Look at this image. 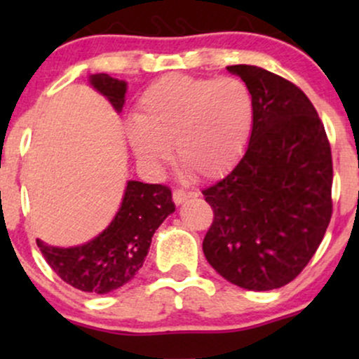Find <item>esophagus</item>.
<instances>
[{
	"instance_id": "obj_1",
	"label": "esophagus",
	"mask_w": 359,
	"mask_h": 359,
	"mask_svg": "<svg viewBox=\"0 0 359 359\" xmlns=\"http://www.w3.org/2000/svg\"><path fill=\"white\" fill-rule=\"evenodd\" d=\"M172 196H174V203L177 205H180L182 203H185V201H187L189 197H196L197 194L196 192H185V191H182V189H175Z\"/></svg>"
}]
</instances>
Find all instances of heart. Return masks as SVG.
<instances>
[{
  "instance_id": "1",
  "label": "heart",
  "mask_w": 359,
  "mask_h": 359,
  "mask_svg": "<svg viewBox=\"0 0 359 359\" xmlns=\"http://www.w3.org/2000/svg\"><path fill=\"white\" fill-rule=\"evenodd\" d=\"M253 128V97L236 77L199 79L172 74L140 96L126 140L142 165L155 168L174 148L192 179L224 175L241 158Z\"/></svg>"
}]
</instances>
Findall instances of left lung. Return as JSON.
<instances>
[{
  "instance_id": "obj_1",
  "label": "left lung",
  "mask_w": 359,
  "mask_h": 359,
  "mask_svg": "<svg viewBox=\"0 0 359 359\" xmlns=\"http://www.w3.org/2000/svg\"><path fill=\"white\" fill-rule=\"evenodd\" d=\"M253 97L248 148L203 194L214 211L205 259L222 278L263 292L292 282L323 241L332 214V158L306 94L257 65H229Z\"/></svg>"
}]
</instances>
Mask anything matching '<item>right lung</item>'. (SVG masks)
Masks as SVG:
<instances>
[{
	"instance_id": "1",
	"label": "right lung",
	"mask_w": 359,
	"mask_h": 359,
	"mask_svg": "<svg viewBox=\"0 0 359 359\" xmlns=\"http://www.w3.org/2000/svg\"><path fill=\"white\" fill-rule=\"evenodd\" d=\"M89 86L102 94L116 113H121L128 88L125 81L108 74H93ZM174 211L172 192L165 185L128 180L118 212L96 238L69 248L47 245L42 240H36V246L65 283L82 292L109 294L135 278L155 231Z\"/></svg>"
}]
</instances>
